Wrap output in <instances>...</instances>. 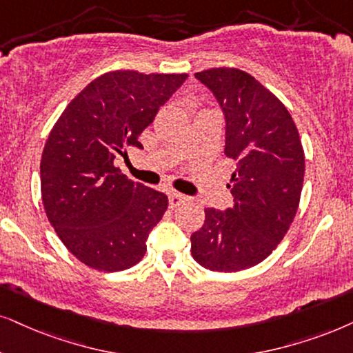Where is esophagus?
I'll use <instances>...</instances> for the list:
<instances>
[{
  "mask_svg": "<svg viewBox=\"0 0 353 353\" xmlns=\"http://www.w3.org/2000/svg\"><path fill=\"white\" fill-rule=\"evenodd\" d=\"M187 199L189 197H185L184 194H179V192H176V190L169 192V205H171V208L179 207V205L184 203Z\"/></svg>",
  "mask_w": 353,
  "mask_h": 353,
  "instance_id": "esophagus-1",
  "label": "esophagus"
}]
</instances>
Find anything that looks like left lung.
<instances>
[{
	"label": "left lung",
	"instance_id": "left-lung-1",
	"mask_svg": "<svg viewBox=\"0 0 353 353\" xmlns=\"http://www.w3.org/2000/svg\"><path fill=\"white\" fill-rule=\"evenodd\" d=\"M195 78L221 107L225 154L236 171L233 207L205 208L190 252L208 270H244L270 256L296 215L305 177L300 133L287 107L246 71L212 68Z\"/></svg>",
	"mask_w": 353,
	"mask_h": 353
}]
</instances>
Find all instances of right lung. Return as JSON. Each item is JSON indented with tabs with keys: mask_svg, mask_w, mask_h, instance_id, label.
I'll return each mask as SVG.
<instances>
[{
	"mask_svg": "<svg viewBox=\"0 0 353 353\" xmlns=\"http://www.w3.org/2000/svg\"><path fill=\"white\" fill-rule=\"evenodd\" d=\"M187 79L117 70L101 74L66 105L40 161L47 218L66 249L96 270L130 269L168 210L163 192L114 166Z\"/></svg>",
	"mask_w": 353,
	"mask_h": 353,
	"instance_id": "right-lung-1",
	"label": "right lung"
}]
</instances>
